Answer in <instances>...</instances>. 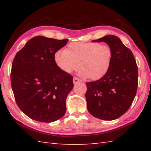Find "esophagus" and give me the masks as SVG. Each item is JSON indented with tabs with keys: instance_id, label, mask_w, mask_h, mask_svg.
Here are the masks:
<instances>
[{
	"instance_id": "esophagus-1",
	"label": "esophagus",
	"mask_w": 151,
	"mask_h": 151,
	"mask_svg": "<svg viewBox=\"0 0 151 151\" xmlns=\"http://www.w3.org/2000/svg\"><path fill=\"white\" fill-rule=\"evenodd\" d=\"M82 82L81 80L79 79V78H77V77H76V76H75V77L73 78V83H74V84H77L78 82Z\"/></svg>"
}]
</instances>
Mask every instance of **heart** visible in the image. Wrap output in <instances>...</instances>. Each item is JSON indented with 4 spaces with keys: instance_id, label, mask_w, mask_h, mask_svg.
Listing matches in <instances>:
<instances>
[{
    "instance_id": "1",
    "label": "heart",
    "mask_w": 151,
    "mask_h": 151,
    "mask_svg": "<svg viewBox=\"0 0 151 151\" xmlns=\"http://www.w3.org/2000/svg\"><path fill=\"white\" fill-rule=\"evenodd\" d=\"M113 52L107 45L95 42H74L65 50H58L54 54L56 66L66 73L78 68L79 75L93 81L99 80L110 69Z\"/></svg>"
}]
</instances>
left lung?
I'll return each instance as SVG.
<instances>
[{
  "label": "left lung",
  "mask_w": 151,
  "mask_h": 151,
  "mask_svg": "<svg viewBox=\"0 0 151 151\" xmlns=\"http://www.w3.org/2000/svg\"><path fill=\"white\" fill-rule=\"evenodd\" d=\"M93 41L108 44L113 58L110 68L103 77L86 84L88 110L100 119H116L129 110L136 95L138 69L136 59L117 36L108 35Z\"/></svg>",
  "instance_id": "left-lung-1"
}]
</instances>
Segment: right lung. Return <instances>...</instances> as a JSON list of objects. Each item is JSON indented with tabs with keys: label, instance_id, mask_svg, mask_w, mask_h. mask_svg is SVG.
I'll list each match as a JSON object with an SVG mask.
<instances>
[{
	"label": "right lung",
	"instance_id": "add662e5",
	"mask_svg": "<svg viewBox=\"0 0 151 151\" xmlns=\"http://www.w3.org/2000/svg\"><path fill=\"white\" fill-rule=\"evenodd\" d=\"M68 41L38 36L16 54L11 70L12 91L19 108L32 119L51 123L65 114L73 77L56 66L54 54Z\"/></svg>",
	"mask_w": 151,
	"mask_h": 151
}]
</instances>
